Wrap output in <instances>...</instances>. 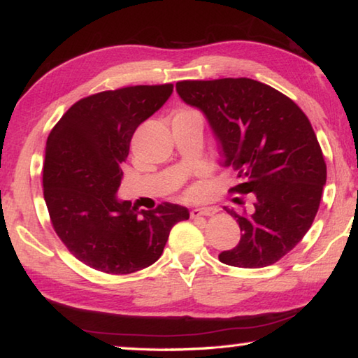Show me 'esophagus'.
Wrapping results in <instances>:
<instances>
[{"label":"esophagus","mask_w":358,"mask_h":358,"mask_svg":"<svg viewBox=\"0 0 358 358\" xmlns=\"http://www.w3.org/2000/svg\"><path fill=\"white\" fill-rule=\"evenodd\" d=\"M216 211H217L216 208H213V206H197L191 211V217L196 219L200 216H213Z\"/></svg>","instance_id":"1"}]
</instances>
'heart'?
Listing matches in <instances>:
<instances>
[{"instance_id": "1", "label": "heart", "mask_w": 358, "mask_h": 358, "mask_svg": "<svg viewBox=\"0 0 358 358\" xmlns=\"http://www.w3.org/2000/svg\"><path fill=\"white\" fill-rule=\"evenodd\" d=\"M187 114H197L194 109H180V111L175 115H187Z\"/></svg>"}]
</instances>
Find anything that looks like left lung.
Listing matches in <instances>:
<instances>
[{
	"instance_id": "1",
	"label": "left lung",
	"mask_w": 358,
	"mask_h": 358,
	"mask_svg": "<svg viewBox=\"0 0 358 358\" xmlns=\"http://www.w3.org/2000/svg\"><path fill=\"white\" fill-rule=\"evenodd\" d=\"M177 92L205 114L222 166L236 171L239 185L230 191L253 199L244 214L224 208L243 235L219 259L247 269L277 263L310 230L327 178L308 117L287 95L250 78L180 81Z\"/></svg>"
}]
</instances>
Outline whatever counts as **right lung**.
Listing matches in <instances>:
<instances>
[{"mask_svg":"<svg viewBox=\"0 0 358 358\" xmlns=\"http://www.w3.org/2000/svg\"><path fill=\"white\" fill-rule=\"evenodd\" d=\"M173 92L172 84L106 90L76 101L51 129L43 197L51 224L71 255L106 274H131L161 257L187 208L164 201L145 211L117 197L122 164L142 122Z\"/></svg>","mask_w":358,"mask_h":358,"instance_id":"obj_1","label":"right lung"}]
</instances>
